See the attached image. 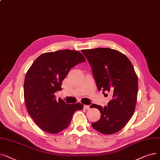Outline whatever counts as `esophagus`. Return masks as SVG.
Wrapping results in <instances>:
<instances>
[{
	"instance_id": "34e87169",
	"label": "esophagus",
	"mask_w": 160,
	"mask_h": 160,
	"mask_svg": "<svg viewBox=\"0 0 160 160\" xmlns=\"http://www.w3.org/2000/svg\"><path fill=\"white\" fill-rule=\"evenodd\" d=\"M84 108L85 110H89L90 109V107L89 105H84Z\"/></svg>"
}]
</instances>
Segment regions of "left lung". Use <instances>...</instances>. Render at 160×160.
<instances>
[{
  "instance_id": "8db88e82",
  "label": "left lung",
  "mask_w": 160,
  "mask_h": 160,
  "mask_svg": "<svg viewBox=\"0 0 160 160\" xmlns=\"http://www.w3.org/2000/svg\"><path fill=\"white\" fill-rule=\"evenodd\" d=\"M92 68L99 91L110 92L112 99L102 108L99 120L92 127L100 133L111 135L120 131L135 112L138 93V77L129 59L119 51L108 48L82 50Z\"/></svg>"
}]
</instances>
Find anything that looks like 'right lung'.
<instances>
[{
  "mask_svg": "<svg viewBox=\"0 0 160 160\" xmlns=\"http://www.w3.org/2000/svg\"><path fill=\"white\" fill-rule=\"evenodd\" d=\"M84 61L78 51L59 50L40 55L27 71L24 82L27 110L42 130L59 133L68 126L75 111L83 109V104H67L57 99L55 93L61 90L62 81L70 69Z\"/></svg>",
  "mask_w": 160,
  "mask_h": 160,
  "instance_id": "add662e5",
  "label": "right lung"
}]
</instances>
